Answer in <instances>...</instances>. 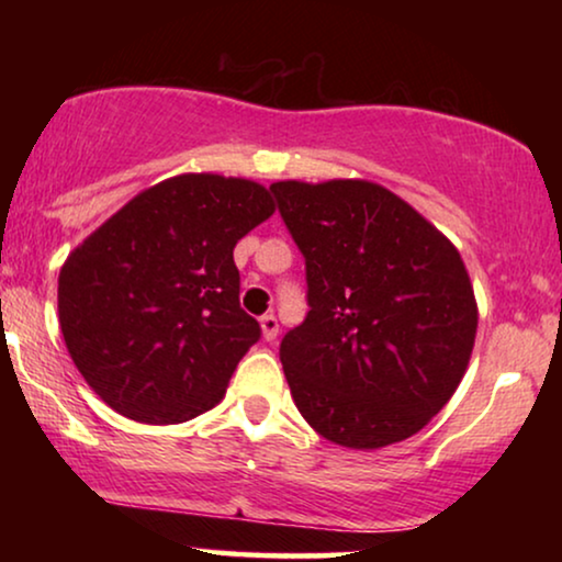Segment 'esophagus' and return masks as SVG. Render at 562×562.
Returning a JSON list of instances; mask_svg holds the SVG:
<instances>
[{
	"label": "esophagus",
	"mask_w": 562,
	"mask_h": 562,
	"mask_svg": "<svg viewBox=\"0 0 562 562\" xmlns=\"http://www.w3.org/2000/svg\"><path fill=\"white\" fill-rule=\"evenodd\" d=\"M260 329H263V340L273 342L276 335H279V319H276L273 314H263V317H260Z\"/></svg>",
	"instance_id": "obj_1"
}]
</instances>
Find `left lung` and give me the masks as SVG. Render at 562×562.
<instances>
[{
	"mask_svg": "<svg viewBox=\"0 0 562 562\" xmlns=\"http://www.w3.org/2000/svg\"><path fill=\"white\" fill-rule=\"evenodd\" d=\"M271 191L310 286L306 319L279 350L296 409L352 450L417 435L456 394L475 342L479 304L458 248L381 183Z\"/></svg>",
	"mask_w": 562,
	"mask_h": 562,
	"instance_id": "8db88e82",
	"label": "left lung"
}]
</instances>
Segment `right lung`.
Segmentation results:
<instances>
[{
	"label": "right lung",
	"instance_id": "obj_1",
	"mask_svg": "<svg viewBox=\"0 0 562 562\" xmlns=\"http://www.w3.org/2000/svg\"><path fill=\"white\" fill-rule=\"evenodd\" d=\"M273 212L256 181L181 173L71 250L58 276L60 333L104 404L145 425H179L220 404L260 337L240 310L233 250Z\"/></svg>",
	"mask_w": 562,
	"mask_h": 562
}]
</instances>
